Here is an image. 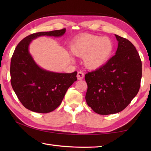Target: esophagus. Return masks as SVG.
Wrapping results in <instances>:
<instances>
[{
    "instance_id": "obj_1",
    "label": "esophagus",
    "mask_w": 151,
    "mask_h": 151,
    "mask_svg": "<svg viewBox=\"0 0 151 151\" xmlns=\"http://www.w3.org/2000/svg\"><path fill=\"white\" fill-rule=\"evenodd\" d=\"M84 76H85L84 73L82 71H79L77 74V79L78 80H82L84 78Z\"/></svg>"
}]
</instances>
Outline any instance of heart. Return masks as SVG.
<instances>
[{
  "label": "heart",
  "instance_id": "heart-1",
  "mask_svg": "<svg viewBox=\"0 0 151 151\" xmlns=\"http://www.w3.org/2000/svg\"><path fill=\"white\" fill-rule=\"evenodd\" d=\"M114 43L109 37L85 35L77 38L70 45V50L77 57H84V63L90 69L103 66L112 57Z\"/></svg>",
  "mask_w": 151,
  "mask_h": 151
}]
</instances>
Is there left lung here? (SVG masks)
Masks as SVG:
<instances>
[{
  "label": "left lung",
  "instance_id": "obj_1",
  "mask_svg": "<svg viewBox=\"0 0 151 151\" xmlns=\"http://www.w3.org/2000/svg\"><path fill=\"white\" fill-rule=\"evenodd\" d=\"M115 37L119 42L116 55L85 76L86 103L103 115L126 108L139 92L142 77V62L136 48L127 39Z\"/></svg>",
  "mask_w": 151,
  "mask_h": 151
}]
</instances>
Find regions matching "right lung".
<instances>
[{"instance_id":"obj_1","label":"right lung","mask_w":151,"mask_h":151,"mask_svg":"<svg viewBox=\"0 0 151 151\" xmlns=\"http://www.w3.org/2000/svg\"><path fill=\"white\" fill-rule=\"evenodd\" d=\"M66 29L33 33L22 39L11 58V83L18 99L30 111L48 113L60 105L68 88L77 80L73 73H57L42 69L29 52L32 40L40 36L60 37Z\"/></svg>"}]
</instances>
